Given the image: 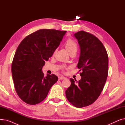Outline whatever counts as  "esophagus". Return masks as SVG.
Listing matches in <instances>:
<instances>
[{"mask_svg":"<svg viewBox=\"0 0 125 125\" xmlns=\"http://www.w3.org/2000/svg\"><path fill=\"white\" fill-rule=\"evenodd\" d=\"M65 77H64L63 76H61L60 77H59V80H64V79H65Z\"/></svg>","mask_w":125,"mask_h":125,"instance_id":"obj_1","label":"esophagus"}]
</instances>
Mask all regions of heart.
<instances>
[{"label":"heart","mask_w":125,"mask_h":125,"mask_svg":"<svg viewBox=\"0 0 125 125\" xmlns=\"http://www.w3.org/2000/svg\"><path fill=\"white\" fill-rule=\"evenodd\" d=\"M65 47L70 54L73 52H76L77 44L76 42L73 39L69 38L65 42Z\"/></svg>","instance_id":"b5f03b06"}]
</instances>
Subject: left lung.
<instances>
[{"label":"left lung","mask_w":125,"mask_h":125,"mask_svg":"<svg viewBox=\"0 0 125 125\" xmlns=\"http://www.w3.org/2000/svg\"><path fill=\"white\" fill-rule=\"evenodd\" d=\"M81 48L77 67L81 80L70 78V86L65 91L68 101L82 108L94 103L102 91L108 72V57L101 41L93 34L80 31L74 34Z\"/></svg>","instance_id":"obj_1"}]
</instances>
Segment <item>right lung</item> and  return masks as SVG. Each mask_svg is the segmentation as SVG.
Returning a JSON list of instances; mask_svg holds the SVG:
<instances>
[{
  "label": "right lung",
  "instance_id": "add662e5",
  "mask_svg": "<svg viewBox=\"0 0 125 125\" xmlns=\"http://www.w3.org/2000/svg\"><path fill=\"white\" fill-rule=\"evenodd\" d=\"M66 31L40 29L26 36L19 45L11 64L15 89L26 103L42 101L58 80L54 74L45 76L42 68L60 43Z\"/></svg>",
  "mask_w": 125,
  "mask_h": 125
}]
</instances>
